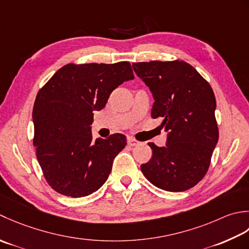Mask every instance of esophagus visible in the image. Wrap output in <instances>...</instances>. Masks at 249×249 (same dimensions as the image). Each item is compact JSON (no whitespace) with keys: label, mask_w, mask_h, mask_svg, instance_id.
<instances>
[{"label":"esophagus","mask_w":249,"mask_h":249,"mask_svg":"<svg viewBox=\"0 0 249 249\" xmlns=\"http://www.w3.org/2000/svg\"><path fill=\"white\" fill-rule=\"evenodd\" d=\"M139 144H140V142H138L135 139L128 138V145L129 146H136V145H139Z\"/></svg>","instance_id":"34e87169"}]
</instances>
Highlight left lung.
I'll return each mask as SVG.
<instances>
[{
    "label": "left lung",
    "mask_w": 249,
    "mask_h": 249,
    "mask_svg": "<svg viewBox=\"0 0 249 249\" xmlns=\"http://www.w3.org/2000/svg\"><path fill=\"white\" fill-rule=\"evenodd\" d=\"M155 102L153 118L162 119L166 146L148 143L151 159L141 165L144 176L160 189L188 190L205 176L218 142L216 99L211 85L185 61L133 63Z\"/></svg>",
    "instance_id": "left-lung-1"
}]
</instances>
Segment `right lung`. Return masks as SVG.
Masks as SVG:
<instances>
[{
	"mask_svg": "<svg viewBox=\"0 0 249 249\" xmlns=\"http://www.w3.org/2000/svg\"><path fill=\"white\" fill-rule=\"evenodd\" d=\"M133 78L128 61L69 63L39 89L32 114L33 145L45 179L53 190L82 197L108 178L126 140L120 133L93 140V110L102 109L111 91Z\"/></svg>",
	"mask_w": 249,
	"mask_h": 249,
	"instance_id": "obj_1",
	"label": "right lung"
}]
</instances>
